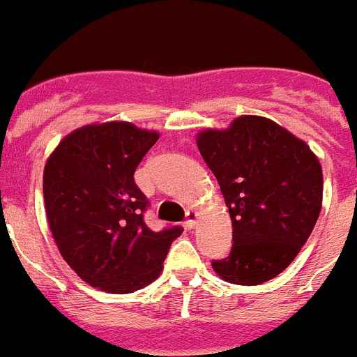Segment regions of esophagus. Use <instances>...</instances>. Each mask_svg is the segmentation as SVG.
<instances>
[{
    "mask_svg": "<svg viewBox=\"0 0 357 357\" xmlns=\"http://www.w3.org/2000/svg\"><path fill=\"white\" fill-rule=\"evenodd\" d=\"M199 212L197 210H188L187 212V221H185V225H187V228H196L197 222H199Z\"/></svg>",
    "mask_w": 357,
    "mask_h": 357,
    "instance_id": "34e87169",
    "label": "esophagus"
}]
</instances>
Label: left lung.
I'll list each match as a JSON object with an SVG mask.
<instances>
[{"mask_svg":"<svg viewBox=\"0 0 357 357\" xmlns=\"http://www.w3.org/2000/svg\"><path fill=\"white\" fill-rule=\"evenodd\" d=\"M196 144L217 178L234 228L228 259L213 271L237 286L280 275L307 243L321 210L324 174L305 142L271 119L243 114L203 129Z\"/></svg>","mask_w":357,"mask_h":357,"instance_id":"left-lung-1","label":"left lung"}]
</instances>
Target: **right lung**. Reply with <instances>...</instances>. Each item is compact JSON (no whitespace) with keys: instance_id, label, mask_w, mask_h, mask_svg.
<instances>
[{"instance_id":"obj_1","label":"right lung","mask_w":357,"mask_h":357,"mask_svg":"<svg viewBox=\"0 0 357 357\" xmlns=\"http://www.w3.org/2000/svg\"><path fill=\"white\" fill-rule=\"evenodd\" d=\"M160 132L113 120L66 135L46 160L43 194L59 252L86 284L105 293L144 289L160 277L181 228L153 231L135 170Z\"/></svg>"}]
</instances>
